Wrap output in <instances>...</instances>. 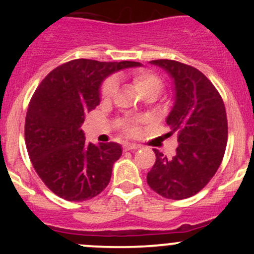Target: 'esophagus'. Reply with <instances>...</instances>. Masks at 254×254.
<instances>
[{
    "label": "esophagus",
    "instance_id": "1",
    "mask_svg": "<svg viewBox=\"0 0 254 254\" xmlns=\"http://www.w3.org/2000/svg\"><path fill=\"white\" fill-rule=\"evenodd\" d=\"M139 147H140V146L135 145V143H125V145L123 146L124 151H135V150H137Z\"/></svg>",
    "mask_w": 254,
    "mask_h": 254
}]
</instances>
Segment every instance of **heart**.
I'll return each instance as SVG.
<instances>
[{
    "label": "heart",
    "mask_w": 254,
    "mask_h": 254,
    "mask_svg": "<svg viewBox=\"0 0 254 254\" xmlns=\"http://www.w3.org/2000/svg\"><path fill=\"white\" fill-rule=\"evenodd\" d=\"M132 82H134L135 88L141 93L145 94H155L157 96L163 88L162 79L158 77L155 72L148 70H139L132 73ZM118 88V79L114 76H111L102 83L101 94L102 101H109ZM122 127L127 134H134L139 127V120H123Z\"/></svg>",
    "instance_id": "b5f03b06"
}]
</instances>
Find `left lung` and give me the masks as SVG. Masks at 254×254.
I'll return each mask as SVG.
<instances>
[{
  "label": "left lung",
  "mask_w": 254,
  "mask_h": 254,
  "mask_svg": "<svg viewBox=\"0 0 254 254\" xmlns=\"http://www.w3.org/2000/svg\"><path fill=\"white\" fill-rule=\"evenodd\" d=\"M173 78L176 102L167 117L178 135L172 158L153 148L156 162L147 184L161 196L173 200L195 195L219 170L227 143V117L221 96L198 68L175 60H152Z\"/></svg>",
  "instance_id": "1"
}]
</instances>
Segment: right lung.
Segmentation results:
<instances>
[{
    "label": "right lung",
    "instance_id": "obj_1",
    "mask_svg": "<svg viewBox=\"0 0 254 254\" xmlns=\"http://www.w3.org/2000/svg\"><path fill=\"white\" fill-rule=\"evenodd\" d=\"M140 65L76 59L54 68L35 89L25 115V146L35 172L58 196L88 200L108 186L122 147L117 142L86 143L81 125L84 114L101 102L102 81Z\"/></svg>",
    "mask_w": 254,
    "mask_h": 254
}]
</instances>
